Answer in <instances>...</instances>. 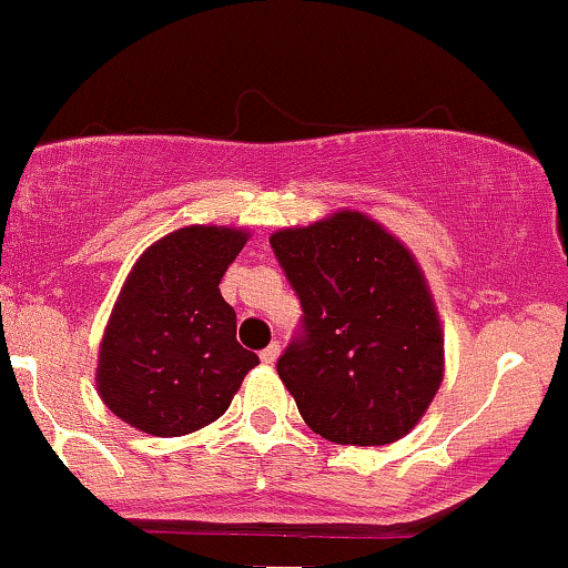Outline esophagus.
Segmentation results:
<instances>
[{"label": "esophagus", "mask_w": 568, "mask_h": 568, "mask_svg": "<svg viewBox=\"0 0 568 568\" xmlns=\"http://www.w3.org/2000/svg\"><path fill=\"white\" fill-rule=\"evenodd\" d=\"M277 357H280V342H272L270 347L262 349V361L266 363V366H272V363H275Z\"/></svg>", "instance_id": "1"}]
</instances>
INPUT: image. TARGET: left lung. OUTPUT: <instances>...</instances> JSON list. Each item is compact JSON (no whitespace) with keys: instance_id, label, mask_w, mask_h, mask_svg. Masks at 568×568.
<instances>
[{"instance_id":"left-lung-1","label":"left lung","mask_w":568,"mask_h":568,"mask_svg":"<svg viewBox=\"0 0 568 568\" xmlns=\"http://www.w3.org/2000/svg\"><path fill=\"white\" fill-rule=\"evenodd\" d=\"M302 302L277 374L302 419L342 446H387L419 425L443 382V328L419 264L366 213L270 237Z\"/></svg>"}]
</instances>
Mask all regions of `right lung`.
<instances>
[{
  "label": "right lung",
  "instance_id": "obj_1",
  "mask_svg": "<svg viewBox=\"0 0 568 568\" xmlns=\"http://www.w3.org/2000/svg\"><path fill=\"white\" fill-rule=\"evenodd\" d=\"M245 230L192 224L149 245L103 331L95 384L130 427L179 438L230 408L258 355L237 342V315L219 283Z\"/></svg>",
  "mask_w": 568,
  "mask_h": 568
}]
</instances>
